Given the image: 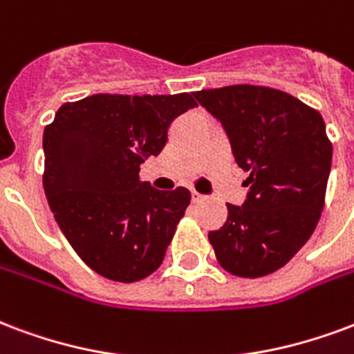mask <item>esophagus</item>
I'll return each instance as SVG.
<instances>
[{
  "mask_svg": "<svg viewBox=\"0 0 354 354\" xmlns=\"http://www.w3.org/2000/svg\"><path fill=\"white\" fill-rule=\"evenodd\" d=\"M191 198H193V203H201L204 198V195H201L197 191H191Z\"/></svg>",
  "mask_w": 354,
  "mask_h": 354,
  "instance_id": "obj_1",
  "label": "esophagus"
}]
</instances>
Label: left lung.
<instances>
[{"instance_id": "8db88e82", "label": "left lung", "mask_w": 354, "mask_h": 354, "mask_svg": "<svg viewBox=\"0 0 354 354\" xmlns=\"http://www.w3.org/2000/svg\"><path fill=\"white\" fill-rule=\"evenodd\" d=\"M229 137L248 198L227 204L208 240L225 270L261 277L279 270L313 234L324 206L332 144L323 116L285 91L236 84L195 93Z\"/></svg>"}]
</instances>
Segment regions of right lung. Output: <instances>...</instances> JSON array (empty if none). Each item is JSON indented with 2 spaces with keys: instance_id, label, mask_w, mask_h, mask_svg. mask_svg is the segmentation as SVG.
<instances>
[{
  "instance_id": "right-lung-1",
  "label": "right lung",
  "mask_w": 354,
  "mask_h": 354,
  "mask_svg": "<svg viewBox=\"0 0 354 354\" xmlns=\"http://www.w3.org/2000/svg\"><path fill=\"white\" fill-rule=\"evenodd\" d=\"M193 95L97 93L62 104L44 127L50 210L99 276L133 283L163 263L191 193L153 189L138 172L144 159L161 153L170 124L197 106Z\"/></svg>"
}]
</instances>
